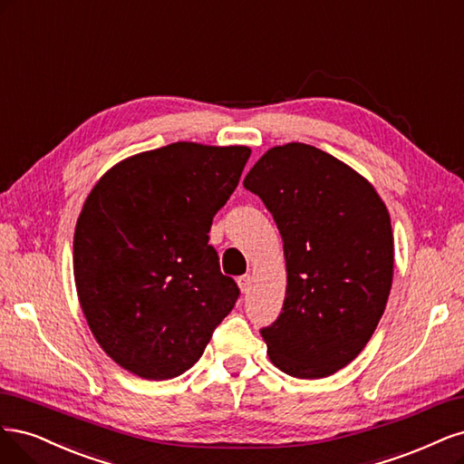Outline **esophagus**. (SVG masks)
I'll list each match as a JSON object with an SVG mask.
<instances>
[{
  "instance_id": "esophagus-1",
  "label": "esophagus",
  "mask_w": 464,
  "mask_h": 464,
  "mask_svg": "<svg viewBox=\"0 0 464 464\" xmlns=\"http://www.w3.org/2000/svg\"><path fill=\"white\" fill-rule=\"evenodd\" d=\"M237 283H238V289H241V293L246 295L250 291V285H252V277L250 276H241L237 279Z\"/></svg>"
}]
</instances>
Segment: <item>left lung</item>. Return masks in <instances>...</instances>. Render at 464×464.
I'll return each mask as SVG.
<instances>
[{"mask_svg": "<svg viewBox=\"0 0 464 464\" xmlns=\"http://www.w3.org/2000/svg\"><path fill=\"white\" fill-rule=\"evenodd\" d=\"M283 238L287 291L262 327L270 361L293 378L332 376L361 354L393 281L390 212L362 175L303 142L267 150L245 177Z\"/></svg>", "mask_w": 464, "mask_h": 464, "instance_id": "8db88e82", "label": "left lung"}]
</instances>
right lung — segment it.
I'll use <instances>...</instances> for the list:
<instances>
[{
	"mask_svg": "<svg viewBox=\"0 0 464 464\" xmlns=\"http://www.w3.org/2000/svg\"><path fill=\"white\" fill-rule=\"evenodd\" d=\"M248 158L246 146L173 142L119 161L88 194L74 283L92 335L121 368L181 376L233 310L238 287L208 233Z\"/></svg>",
	"mask_w": 464,
	"mask_h": 464,
	"instance_id": "obj_1",
	"label": "right lung"
}]
</instances>
